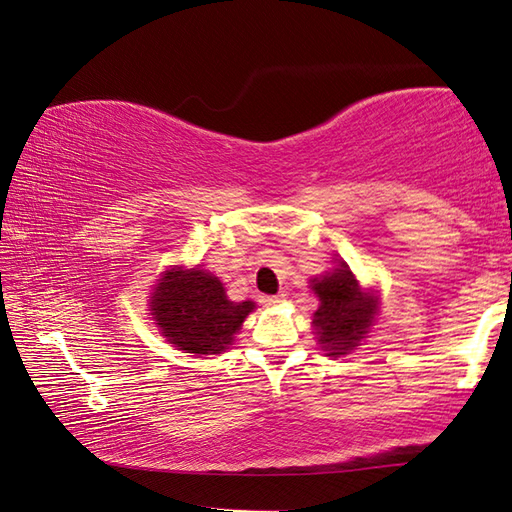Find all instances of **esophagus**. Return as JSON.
Here are the masks:
<instances>
[{"mask_svg": "<svg viewBox=\"0 0 512 512\" xmlns=\"http://www.w3.org/2000/svg\"><path fill=\"white\" fill-rule=\"evenodd\" d=\"M284 301V295H266L262 297V303L264 306H277V303Z\"/></svg>", "mask_w": 512, "mask_h": 512, "instance_id": "obj_1", "label": "esophagus"}]
</instances>
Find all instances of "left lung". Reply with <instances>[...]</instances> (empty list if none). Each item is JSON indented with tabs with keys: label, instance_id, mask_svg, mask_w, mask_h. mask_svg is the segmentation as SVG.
<instances>
[{
	"label": "left lung",
	"instance_id": "left-lung-1",
	"mask_svg": "<svg viewBox=\"0 0 512 512\" xmlns=\"http://www.w3.org/2000/svg\"><path fill=\"white\" fill-rule=\"evenodd\" d=\"M314 295L321 306L314 312V330L325 356L347 354L367 334L374 321L376 301L358 288L352 270L345 264L334 268V273L312 281Z\"/></svg>",
	"mask_w": 512,
	"mask_h": 512
}]
</instances>
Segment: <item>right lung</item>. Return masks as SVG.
Segmentation results:
<instances>
[{"label":"right lung","mask_w":512,"mask_h":512,"mask_svg":"<svg viewBox=\"0 0 512 512\" xmlns=\"http://www.w3.org/2000/svg\"><path fill=\"white\" fill-rule=\"evenodd\" d=\"M253 308V301H228L222 281L198 268L169 270L151 297V314L162 336L189 354L228 350Z\"/></svg>","instance_id":"right-lung-1"}]
</instances>
